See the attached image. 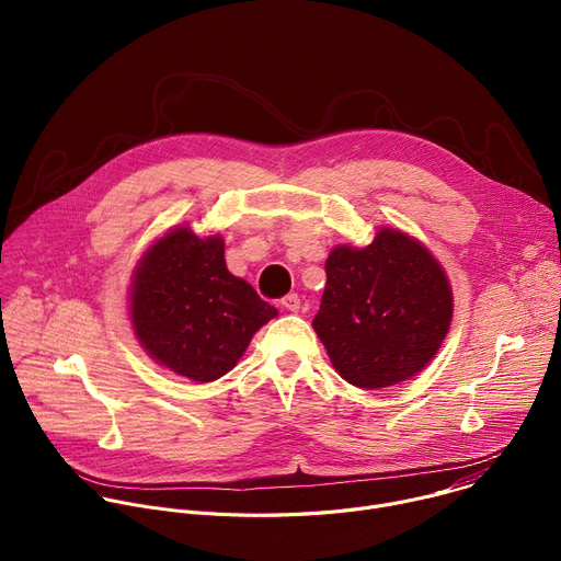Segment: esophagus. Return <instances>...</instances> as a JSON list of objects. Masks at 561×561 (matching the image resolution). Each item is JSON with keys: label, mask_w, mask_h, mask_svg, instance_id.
<instances>
[{"label": "esophagus", "mask_w": 561, "mask_h": 561, "mask_svg": "<svg viewBox=\"0 0 561 561\" xmlns=\"http://www.w3.org/2000/svg\"><path fill=\"white\" fill-rule=\"evenodd\" d=\"M282 308H284V310H288V312H299V308H301V299H299L295 293H290V295H286V297L282 299Z\"/></svg>", "instance_id": "34e87169"}]
</instances>
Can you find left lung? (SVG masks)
Segmentation results:
<instances>
[{"mask_svg": "<svg viewBox=\"0 0 561 561\" xmlns=\"http://www.w3.org/2000/svg\"><path fill=\"white\" fill-rule=\"evenodd\" d=\"M450 319L453 288L437 257L409 232L381 226L368 247L329 253L312 329L342 379L375 390L424 370Z\"/></svg>", "mask_w": 561, "mask_h": 561, "instance_id": "1", "label": "left lung"}]
</instances>
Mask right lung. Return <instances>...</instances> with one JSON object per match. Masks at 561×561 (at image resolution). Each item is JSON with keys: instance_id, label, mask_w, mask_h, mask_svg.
Segmentation results:
<instances>
[{"instance_id": "add662e5", "label": "right lung", "mask_w": 561, "mask_h": 561, "mask_svg": "<svg viewBox=\"0 0 561 561\" xmlns=\"http://www.w3.org/2000/svg\"><path fill=\"white\" fill-rule=\"evenodd\" d=\"M128 290V319L146 355L199 383L232 370L277 317L249 282L228 273L224 237L186 224L146 249Z\"/></svg>"}]
</instances>
